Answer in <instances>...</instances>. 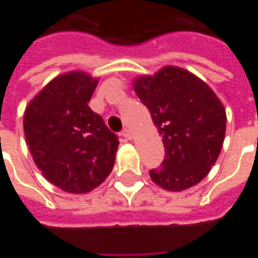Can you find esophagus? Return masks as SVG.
I'll list each match as a JSON object with an SVG mask.
<instances>
[{
  "instance_id": "obj_1",
  "label": "esophagus",
  "mask_w": 258,
  "mask_h": 258,
  "mask_svg": "<svg viewBox=\"0 0 258 258\" xmlns=\"http://www.w3.org/2000/svg\"><path fill=\"white\" fill-rule=\"evenodd\" d=\"M121 135H123L125 140H133V133H131L130 130H123V131H121Z\"/></svg>"
}]
</instances>
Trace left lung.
<instances>
[{
    "instance_id": "8db88e82",
    "label": "left lung",
    "mask_w": 258,
    "mask_h": 258,
    "mask_svg": "<svg viewBox=\"0 0 258 258\" xmlns=\"http://www.w3.org/2000/svg\"><path fill=\"white\" fill-rule=\"evenodd\" d=\"M133 86L165 147L162 167L149 172L152 181L167 191L198 184L222 149L226 131L222 102L203 79L174 66L140 75Z\"/></svg>"
}]
</instances>
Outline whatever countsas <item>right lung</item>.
Returning <instances> with one entry per match:
<instances>
[{
    "mask_svg": "<svg viewBox=\"0 0 258 258\" xmlns=\"http://www.w3.org/2000/svg\"><path fill=\"white\" fill-rule=\"evenodd\" d=\"M99 79L70 71L51 79L26 106L23 131L41 174L62 191L85 194L114 166L117 135L88 102Z\"/></svg>",
    "mask_w": 258,
    "mask_h": 258,
    "instance_id": "obj_1",
    "label": "right lung"
}]
</instances>
